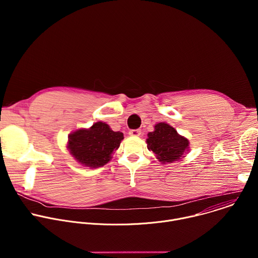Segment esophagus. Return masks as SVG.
<instances>
[{"mask_svg": "<svg viewBox=\"0 0 258 258\" xmlns=\"http://www.w3.org/2000/svg\"><path fill=\"white\" fill-rule=\"evenodd\" d=\"M128 135L132 137H139L141 135V131L140 130H132L128 132Z\"/></svg>", "mask_w": 258, "mask_h": 258, "instance_id": "esophagus-1", "label": "esophagus"}]
</instances>
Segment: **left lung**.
<instances>
[{
  "mask_svg": "<svg viewBox=\"0 0 258 258\" xmlns=\"http://www.w3.org/2000/svg\"><path fill=\"white\" fill-rule=\"evenodd\" d=\"M147 148L151 150L156 158L163 163H172L185 157L189 151V140L179 136L168 123L155 124L154 132L148 134L146 140Z\"/></svg>",
  "mask_w": 258,
  "mask_h": 258,
  "instance_id": "left-lung-1",
  "label": "left lung"
}]
</instances>
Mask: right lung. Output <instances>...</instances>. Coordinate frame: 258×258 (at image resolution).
Returning a JSON list of instances; mask_svg holds the SVG:
<instances>
[{
	"mask_svg": "<svg viewBox=\"0 0 258 258\" xmlns=\"http://www.w3.org/2000/svg\"><path fill=\"white\" fill-rule=\"evenodd\" d=\"M122 140V133L113 132L107 123L98 121L90 128H80L70 134L67 148L79 163L97 168L110 161Z\"/></svg>",
	"mask_w": 258,
	"mask_h": 258,
	"instance_id": "1",
	"label": "right lung"
}]
</instances>
